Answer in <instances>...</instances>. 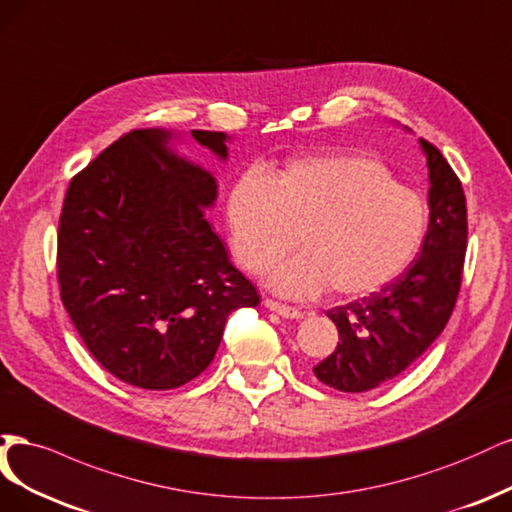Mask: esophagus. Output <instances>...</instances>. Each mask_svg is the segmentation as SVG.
<instances>
[{
    "mask_svg": "<svg viewBox=\"0 0 512 512\" xmlns=\"http://www.w3.org/2000/svg\"><path fill=\"white\" fill-rule=\"evenodd\" d=\"M263 304H266V308L278 312L280 317H287V319H302V317H304V312H302L300 308L289 306V304H280V302H276V300H266Z\"/></svg>",
    "mask_w": 512,
    "mask_h": 512,
    "instance_id": "1",
    "label": "esophagus"
}]
</instances>
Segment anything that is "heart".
Returning a JSON list of instances; mask_svg holds the SVG:
<instances>
[{
	"label": "heart",
	"mask_w": 512,
	"mask_h": 512,
	"mask_svg": "<svg viewBox=\"0 0 512 512\" xmlns=\"http://www.w3.org/2000/svg\"><path fill=\"white\" fill-rule=\"evenodd\" d=\"M225 217L251 272L268 270L300 232L304 251L270 272V285L289 298L381 289L417 257L427 229L421 197L395 183L383 161L353 153L295 159L268 178L246 172L229 189Z\"/></svg>",
	"instance_id": "heart-1"
}]
</instances>
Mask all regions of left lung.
<instances>
[{
  "label": "left lung",
  "mask_w": 512,
  "mask_h": 512,
  "mask_svg": "<svg viewBox=\"0 0 512 512\" xmlns=\"http://www.w3.org/2000/svg\"><path fill=\"white\" fill-rule=\"evenodd\" d=\"M419 142L430 170V225L419 257L381 291L325 312L340 342L312 372L344 393L376 389L415 364L442 334L457 302L468 246L466 195L438 148Z\"/></svg>",
  "instance_id": "1"
}]
</instances>
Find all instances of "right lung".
<instances>
[{
	"label": "right lung",
	"instance_id": "obj_1",
	"mask_svg": "<svg viewBox=\"0 0 512 512\" xmlns=\"http://www.w3.org/2000/svg\"><path fill=\"white\" fill-rule=\"evenodd\" d=\"M191 136L227 159L223 131ZM166 129H136L78 172L57 234L61 302L119 381L176 389L217 353L227 317L259 293L206 219L217 180L178 157Z\"/></svg>",
	"mask_w": 512,
	"mask_h": 512
}]
</instances>
